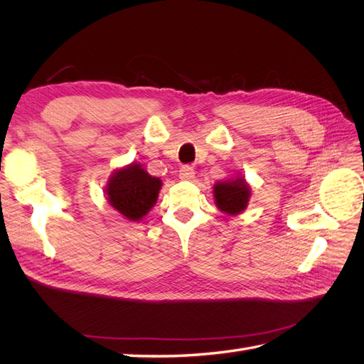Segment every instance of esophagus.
Listing matches in <instances>:
<instances>
[{"mask_svg":"<svg viewBox=\"0 0 364 364\" xmlns=\"http://www.w3.org/2000/svg\"><path fill=\"white\" fill-rule=\"evenodd\" d=\"M196 176V171L193 167H190V165H183V167L179 170V178L182 181H193Z\"/></svg>","mask_w":364,"mask_h":364,"instance_id":"34e87169","label":"esophagus"}]
</instances>
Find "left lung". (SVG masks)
<instances>
[{
	"label": "left lung",
	"mask_w": 364,
	"mask_h": 364,
	"mask_svg": "<svg viewBox=\"0 0 364 364\" xmlns=\"http://www.w3.org/2000/svg\"><path fill=\"white\" fill-rule=\"evenodd\" d=\"M214 202L220 211L228 215H238L245 211L252 197V186L243 178L235 176L232 179L218 181L214 183Z\"/></svg>",
	"instance_id": "obj_1"
}]
</instances>
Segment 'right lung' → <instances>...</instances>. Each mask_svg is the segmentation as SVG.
<instances>
[{"label":"right lung","instance_id":"right-lung-1","mask_svg":"<svg viewBox=\"0 0 364 364\" xmlns=\"http://www.w3.org/2000/svg\"><path fill=\"white\" fill-rule=\"evenodd\" d=\"M162 181L149 174L144 165L130 162L118 167L106 182V199L129 222H139L156 205Z\"/></svg>","mask_w":364,"mask_h":364}]
</instances>
